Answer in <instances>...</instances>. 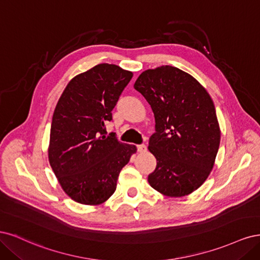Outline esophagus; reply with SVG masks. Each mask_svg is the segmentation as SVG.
I'll return each mask as SVG.
<instances>
[{
	"label": "esophagus",
	"mask_w": 260,
	"mask_h": 260,
	"mask_svg": "<svg viewBox=\"0 0 260 260\" xmlns=\"http://www.w3.org/2000/svg\"><path fill=\"white\" fill-rule=\"evenodd\" d=\"M137 150L139 153H144L147 151V147L145 145H139V146H137Z\"/></svg>",
	"instance_id": "34e87169"
}]
</instances>
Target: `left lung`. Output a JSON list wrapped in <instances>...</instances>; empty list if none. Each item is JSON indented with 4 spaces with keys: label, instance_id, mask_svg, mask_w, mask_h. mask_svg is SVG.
Masks as SVG:
<instances>
[{
    "label": "left lung",
    "instance_id": "left-lung-1",
    "mask_svg": "<svg viewBox=\"0 0 260 260\" xmlns=\"http://www.w3.org/2000/svg\"><path fill=\"white\" fill-rule=\"evenodd\" d=\"M134 87L155 118L148 147L156 158L150 186L170 198L192 193L211 174L220 144L211 96L192 75L172 66L144 71Z\"/></svg>",
    "mask_w": 260,
    "mask_h": 260
}]
</instances>
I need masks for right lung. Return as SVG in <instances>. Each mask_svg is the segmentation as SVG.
<instances>
[{"label":"right lung","instance_id":"right-lung-1","mask_svg":"<svg viewBox=\"0 0 260 260\" xmlns=\"http://www.w3.org/2000/svg\"><path fill=\"white\" fill-rule=\"evenodd\" d=\"M133 72L100 63L68 83L53 114L48 161L64 193L84 205L110 198L123 167L136 153L134 145L106 137L105 122Z\"/></svg>","mask_w":260,"mask_h":260}]
</instances>
